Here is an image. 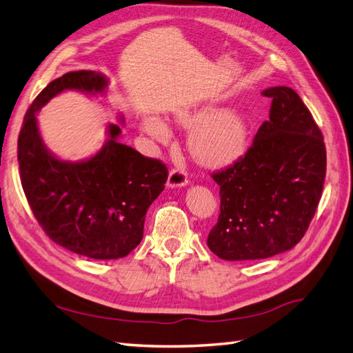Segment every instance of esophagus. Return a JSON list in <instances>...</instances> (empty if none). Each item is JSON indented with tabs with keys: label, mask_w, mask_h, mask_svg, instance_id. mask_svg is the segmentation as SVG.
Here are the masks:
<instances>
[{
	"label": "esophagus",
	"mask_w": 353,
	"mask_h": 353,
	"mask_svg": "<svg viewBox=\"0 0 353 353\" xmlns=\"http://www.w3.org/2000/svg\"><path fill=\"white\" fill-rule=\"evenodd\" d=\"M188 185V174L183 168H173L170 171L167 186L168 188H182Z\"/></svg>",
	"instance_id": "34e87169"
}]
</instances>
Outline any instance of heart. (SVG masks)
<instances>
[{"instance_id":"1","label":"heart","mask_w":353,"mask_h":353,"mask_svg":"<svg viewBox=\"0 0 353 353\" xmlns=\"http://www.w3.org/2000/svg\"><path fill=\"white\" fill-rule=\"evenodd\" d=\"M207 120L194 137V149L205 162H225L234 158L245 143V126L240 117L232 112H218L204 108L194 113L189 121L201 123ZM144 130L157 141L165 143L170 131L164 122L157 117H149L144 122Z\"/></svg>"}]
</instances>
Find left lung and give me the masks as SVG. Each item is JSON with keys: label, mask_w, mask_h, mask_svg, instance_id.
I'll return each mask as SVG.
<instances>
[{"label": "left lung", "mask_w": 353, "mask_h": 353, "mask_svg": "<svg viewBox=\"0 0 353 353\" xmlns=\"http://www.w3.org/2000/svg\"><path fill=\"white\" fill-rule=\"evenodd\" d=\"M270 117L232 165L216 171L221 213L207 246L222 259H264L292 249L309 228L327 173L323 137L294 89L268 88Z\"/></svg>", "instance_id": "left-lung-1"}]
</instances>
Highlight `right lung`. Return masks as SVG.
Listing matches in <instances>:
<instances>
[{
	"label": "right lung",
	"instance_id": "obj_1",
	"mask_svg": "<svg viewBox=\"0 0 353 353\" xmlns=\"http://www.w3.org/2000/svg\"><path fill=\"white\" fill-rule=\"evenodd\" d=\"M107 83L90 70L55 79L30 105L17 140L21 182L35 219L57 245L92 259L123 258L140 245L146 212L164 191L168 170L119 143L114 123L92 158L62 161L44 146L35 113L62 90L97 95Z\"/></svg>",
	"mask_w": 353,
	"mask_h": 353
}]
</instances>
